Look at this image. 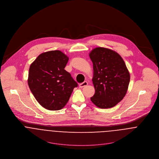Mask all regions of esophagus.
<instances>
[{"label": "esophagus", "instance_id": "esophagus-1", "mask_svg": "<svg viewBox=\"0 0 159 159\" xmlns=\"http://www.w3.org/2000/svg\"><path fill=\"white\" fill-rule=\"evenodd\" d=\"M88 84V82H87V81H84V82H83V83H82L80 84V85H79V86H80V88H83V87L86 86Z\"/></svg>", "mask_w": 159, "mask_h": 159}]
</instances>
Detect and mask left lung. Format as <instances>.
Instances as JSON below:
<instances>
[{"instance_id":"left-lung-1","label":"left lung","mask_w":159,"mask_h":159,"mask_svg":"<svg viewBox=\"0 0 159 159\" xmlns=\"http://www.w3.org/2000/svg\"><path fill=\"white\" fill-rule=\"evenodd\" d=\"M89 57L93 63L92 83L95 94L92 103L100 108L116 105L125 97L130 82V73L121 56L113 50L98 47Z\"/></svg>"}]
</instances>
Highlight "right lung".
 Listing matches in <instances>:
<instances>
[{"label": "right lung", "instance_id": "obj_1", "mask_svg": "<svg viewBox=\"0 0 159 159\" xmlns=\"http://www.w3.org/2000/svg\"><path fill=\"white\" fill-rule=\"evenodd\" d=\"M68 57L59 50L40 54L31 64L28 85L37 101L48 110L63 108L77 83L64 68Z\"/></svg>", "mask_w": 159, "mask_h": 159}]
</instances>
